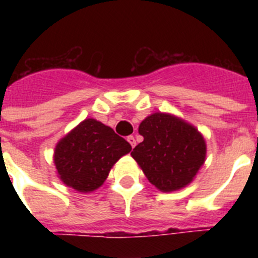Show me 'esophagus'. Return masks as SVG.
<instances>
[{"label":"esophagus","instance_id":"34e87169","mask_svg":"<svg viewBox=\"0 0 258 258\" xmlns=\"http://www.w3.org/2000/svg\"><path fill=\"white\" fill-rule=\"evenodd\" d=\"M127 142L131 143L132 147H134V146H136V138H134L133 136H129L127 137Z\"/></svg>","mask_w":258,"mask_h":258}]
</instances>
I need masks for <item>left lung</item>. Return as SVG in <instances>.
I'll list each match as a JSON object with an SVG mask.
<instances>
[{"mask_svg":"<svg viewBox=\"0 0 258 258\" xmlns=\"http://www.w3.org/2000/svg\"><path fill=\"white\" fill-rule=\"evenodd\" d=\"M143 142L132 151L134 160L161 191L187 186L206 160V142L192 125L168 113L146 117L138 129Z\"/></svg>","mask_w":258,"mask_h":258,"instance_id":"8db88e82","label":"left lung"}]
</instances>
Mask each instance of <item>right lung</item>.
Masks as SVG:
<instances>
[{"mask_svg": "<svg viewBox=\"0 0 258 258\" xmlns=\"http://www.w3.org/2000/svg\"><path fill=\"white\" fill-rule=\"evenodd\" d=\"M131 150L129 142L113 129L94 118H86L59 141L54 163L67 186L89 192L103 184L113 164Z\"/></svg>", "mask_w": 258, "mask_h": 258, "instance_id": "add662e5", "label": "right lung"}]
</instances>
